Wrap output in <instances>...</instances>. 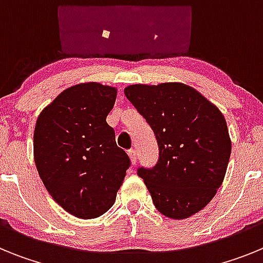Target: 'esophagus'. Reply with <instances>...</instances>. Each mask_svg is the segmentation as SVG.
<instances>
[{"label":"esophagus","instance_id":"esophagus-1","mask_svg":"<svg viewBox=\"0 0 263 263\" xmlns=\"http://www.w3.org/2000/svg\"><path fill=\"white\" fill-rule=\"evenodd\" d=\"M127 155H129L132 164H136L137 163V152L136 150H133V148H132V150H129V152H127Z\"/></svg>","mask_w":263,"mask_h":263}]
</instances>
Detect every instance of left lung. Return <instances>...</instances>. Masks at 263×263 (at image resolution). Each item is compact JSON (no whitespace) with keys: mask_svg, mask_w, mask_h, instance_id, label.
Returning <instances> with one entry per match:
<instances>
[{"mask_svg":"<svg viewBox=\"0 0 263 263\" xmlns=\"http://www.w3.org/2000/svg\"><path fill=\"white\" fill-rule=\"evenodd\" d=\"M124 92L159 146L157 166L138 170L155 208L174 220L195 215L212 200L227 173L232 141L224 116L183 83L133 84Z\"/></svg>","mask_w":263,"mask_h":263,"instance_id":"obj_1","label":"left lung"}]
</instances>
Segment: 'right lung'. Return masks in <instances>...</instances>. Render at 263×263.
I'll list each match as a JSON object with an SVG mask.
<instances>
[{
    "mask_svg": "<svg viewBox=\"0 0 263 263\" xmlns=\"http://www.w3.org/2000/svg\"><path fill=\"white\" fill-rule=\"evenodd\" d=\"M117 88L87 81L60 92L39 113L34 162L48 194L78 218H96L115 204L130 160L106 122Z\"/></svg>",
    "mask_w": 263,
    "mask_h": 263,
    "instance_id": "obj_1",
    "label": "right lung"
}]
</instances>
